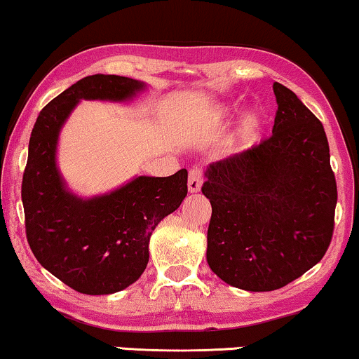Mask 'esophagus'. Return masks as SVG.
<instances>
[{
	"instance_id": "34e87169",
	"label": "esophagus",
	"mask_w": 359,
	"mask_h": 359,
	"mask_svg": "<svg viewBox=\"0 0 359 359\" xmlns=\"http://www.w3.org/2000/svg\"><path fill=\"white\" fill-rule=\"evenodd\" d=\"M203 181H204L203 170L198 168V166H194V168L189 170L188 188H189L191 193H198V191L201 189V186H203Z\"/></svg>"
}]
</instances>
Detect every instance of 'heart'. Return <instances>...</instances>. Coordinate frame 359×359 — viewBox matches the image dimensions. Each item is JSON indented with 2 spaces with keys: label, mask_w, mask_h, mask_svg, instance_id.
Masks as SVG:
<instances>
[{
  "label": "heart",
  "mask_w": 359,
  "mask_h": 359,
  "mask_svg": "<svg viewBox=\"0 0 359 359\" xmlns=\"http://www.w3.org/2000/svg\"><path fill=\"white\" fill-rule=\"evenodd\" d=\"M225 114H229L227 107L220 109L217 112V117H222ZM259 126H262V116H259L257 111H248L247 114L242 117V121H240V137H242V139H250V137L259 129Z\"/></svg>",
  "instance_id": "1"
}]
</instances>
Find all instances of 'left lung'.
Returning a JSON list of instances; mask_svg holds the SVG:
<instances>
[{"mask_svg": "<svg viewBox=\"0 0 359 359\" xmlns=\"http://www.w3.org/2000/svg\"><path fill=\"white\" fill-rule=\"evenodd\" d=\"M273 134L212 163L208 263L230 286L274 291L320 262L335 227L337 181L322 122L281 83Z\"/></svg>", "mask_w": 359, "mask_h": 359, "instance_id": "1", "label": "left lung"}]
</instances>
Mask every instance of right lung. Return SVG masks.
<instances>
[{
  "label": "right lung",
  "instance_id": "right-lung-1",
  "mask_svg": "<svg viewBox=\"0 0 359 359\" xmlns=\"http://www.w3.org/2000/svg\"><path fill=\"white\" fill-rule=\"evenodd\" d=\"M144 88L127 76L83 78L43 107L29 140L21 188L29 247L47 271L81 294H112L135 283L149 263L151 232L188 194L184 168L166 178L139 176L88 201L67 191L58 173V132L76 102L124 101Z\"/></svg>",
  "mask_w": 359,
  "mask_h": 359
}]
</instances>
